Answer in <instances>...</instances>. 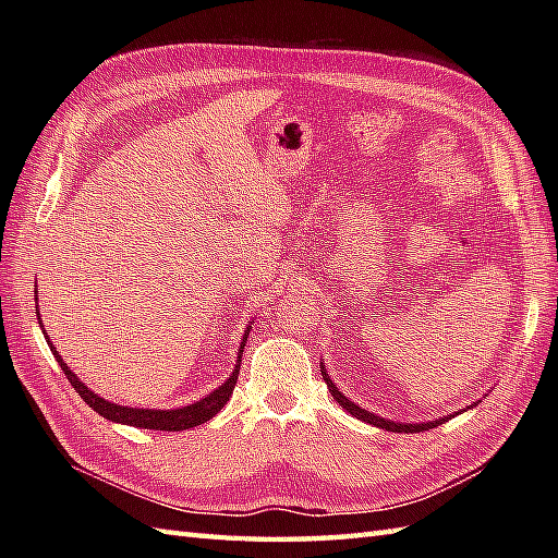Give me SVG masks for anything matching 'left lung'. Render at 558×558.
Here are the masks:
<instances>
[{"label": "left lung", "instance_id": "left-lung-1", "mask_svg": "<svg viewBox=\"0 0 558 558\" xmlns=\"http://www.w3.org/2000/svg\"><path fill=\"white\" fill-rule=\"evenodd\" d=\"M322 374H324V381H326V386H328V393L333 396V400H338L340 402V408L342 410H348L352 417H357V420H362V422H366V424H374V426H378V429H386V432H398V434H417V432H426V429H434V426H438V424H444V422H448L450 417H456V414H462V412H468V410H472L477 405H468L465 410H458V412H453V414H448V417H438V420H432V422H414V424H410V422H393V420H386V417H381V414H374V412H369V410H364V408H360L357 402H352L350 398H345L340 393V388L333 384V378L328 376V372H326V364L322 362Z\"/></svg>", "mask_w": 558, "mask_h": 558}]
</instances>
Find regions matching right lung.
<instances>
[{"mask_svg":"<svg viewBox=\"0 0 558 558\" xmlns=\"http://www.w3.org/2000/svg\"><path fill=\"white\" fill-rule=\"evenodd\" d=\"M35 300H38V286H35ZM35 314H38V322H40V310L35 306ZM252 324V322H248ZM40 328H43V322H40ZM248 328L246 326L244 336H242V342H240V350H236V362H234V369L232 374L225 378V381L216 388L210 390L208 396H204L201 400L192 402V405H184V408H172V410H148V408H129V405H120V402H112V400H105L100 398L96 390H90L86 384L81 381V378L71 372V366H66V362L62 360V354L57 352V348L52 345V340L47 338L45 328V340L47 345H50L52 354L57 357L59 366H62V372L66 374L69 384L74 386L76 393L88 402V405L96 410L100 417L110 420V422H117V424H129V426H138V429H156V432H184V429H194V426L204 424L208 420L216 417V414L225 408V402L230 400L232 390H234V384H236V376H240V364H242V352H244V342L248 338Z\"/></svg>","mask_w":558,"mask_h":558,"instance_id":"right-lung-1","label":"right lung"}]
</instances>
